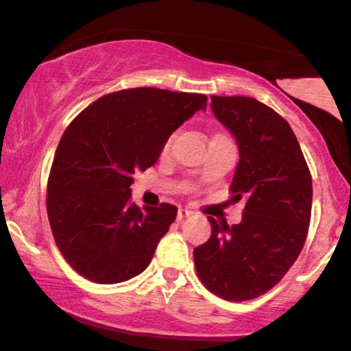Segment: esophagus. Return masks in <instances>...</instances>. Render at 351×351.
Returning a JSON list of instances; mask_svg holds the SVG:
<instances>
[{"label": "esophagus", "mask_w": 351, "mask_h": 351, "mask_svg": "<svg viewBox=\"0 0 351 351\" xmlns=\"http://www.w3.org/2000/svg\"><path fill=\"white\" fill-rule=\"evenodd\" d=\"M191 215H193V213L189 211V209L180 208V209H178V216H176V217H178V221H183L184 217H188V216H191Z\"/></svg>", "instance_id": "34e87169"}]
</instances>
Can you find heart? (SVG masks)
I'll return each mask as SVG.
<instances>
[{"label": "heart", "mask_w": 351, "mask_h": 351, "mask_svg": "<svg viewBox=\"0 0 351 351\" xmlns=\"http://www.w3.org/2000/svg\"><path fill=\"white\" fill-rule=\"evenodd\" d=\"M170 145H171V138L165 140V143H163V147H162V155H167L168 150H170Z\"/></svg>", "instance_id": "b5f03b06"}]
</instances>
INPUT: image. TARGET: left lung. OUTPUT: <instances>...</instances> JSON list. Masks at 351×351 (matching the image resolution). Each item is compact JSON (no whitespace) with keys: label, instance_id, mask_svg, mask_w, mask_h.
<instances>
[{"label":"left lung","instance_id":"8db88e82","mask_svg":"<svg viewBox=\"0 0 351 351\" xmlns=\"http://www.w3.org/2000/svg\"><path fill=\"white\" fill-rule=\"evenodd\" d=\"M211 110L232 132L239 163L232 199H245L243 221L216 223L195 247V267L209 292L252 300L280 282L304 247L312 215V175L284 117L252 97L211 95Z\"/></svg>","mask_w":351,"mask_h":351}]
</instances>
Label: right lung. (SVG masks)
I'll list each match as a JSON object with an SVG mask.
<instances>
[{
	"label": "right lung",
	"instance_id": "add662e5",
	"mask_svg": "<svg viewBox=\"0 0 351 351\" xmlns=\"http://www.w3.org/2000/svg\"><path fill=\"white\" fill-rule=\"evenodd\" d=\"M206 102L204 94L123 88L69 123L52 160L46 208L56 245L75 272L117 284L147 269L178 208L135 206L134 175L153 167L165 140Z\"/></svg>",
	"mask_w": 351,
	"mask_h": 351
}]
</instances>
